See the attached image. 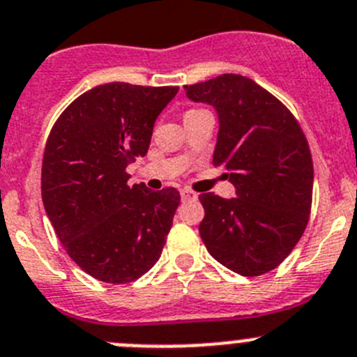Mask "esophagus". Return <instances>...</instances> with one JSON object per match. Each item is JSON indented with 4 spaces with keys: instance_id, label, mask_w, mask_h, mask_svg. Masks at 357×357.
I'll use <instances>...</instances> for the list:
<instances>
[{
    "instance_id": "1",
    "label": "esophagus",
    "mask_w": 357,
    "mask_h": 357,
    "mask_svg": "<svg viewBox=\"0 0 357 357\" xmlns=\"http://www.w3.org/2000/svg\"><path fill=\"white\" fill-rule=\"evenodd\" d=\"M180 196H182L183 201H196L197 199V194L192 192L190 189H182L180 190Z\"/></svg>"
}]
</instances>
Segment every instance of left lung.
I'll list each match as a JSON object with an SVG mask.
<instances>
[{
	"label": "left lung",
	"instance_id": "8db88e82",
	"mask_svg": "<svg viewBox=\"0 0 357 357\" xmlns=\"http://www.w3.org/2000/svg\"><path fill=\"white\" fill-rule=\"evenodd\" d=\"M183 88L187 98L217 111L213 165L236 187L231 199L201 194V239L217 262L241 276L269 273L309 222L314 170L305 135L294 114L250 77L222 74Z\"/></svg>",
	"mask_w": 357,
	"mask_h": 357
}]
</instances>
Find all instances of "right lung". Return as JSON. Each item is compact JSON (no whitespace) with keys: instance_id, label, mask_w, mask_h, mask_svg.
<instances>
[{"instance_id":"add662e5","label":"right lung","mask_w":357,"mask_h":357,"mask_svg":"<svg viewBox=\"0 0 357 357\" xmlns=\"http://www.w3.org/2000/svg\"><path fill=\"white\" fill-rule=\"evenodd\" d=\"M177 86L107 83L84 91L47 140L41 197L67 255L104 283H132L161 257L180 203L175 187L128 185L154 121Z\"/></svg>"}]
</instances>
